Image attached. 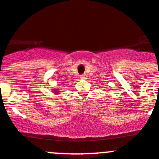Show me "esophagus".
Returning <instances> with one entry per match:
<instances>
[{"instance_id":"esophagus-1","label":"esophagus","mask_w":159,"mask_h":159,"mask_svg":"<svg viewBox=\"0 0 159 159\" xmlns=\"http://www.w3.org/2000/svg\"><path fill=\"white\" fill-rule=\"evenodd\" d=\"M80 78H81V79H85L86 76L84 75H81V77H80Z\"/></svg>"}]
</instances>
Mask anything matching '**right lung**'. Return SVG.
Here are the masks:
<instances>
[{
    "mask_svg": "<svg viewBox=\"0 0 159 159\" xmlns=\"http://www.w3.org/2000/svg\"><path fill=\"white\" fill-rule=\"evenodd\" d=\"M53 91H54V92H54L55 94H58V93H59V91H58L57 89H56V90H53Z\"/></svg>",
    "mask_w": 159,
    "mask_h": 159,
    "instance_id": "obj_1",
    "label": "right lung"
}]
</instances>
